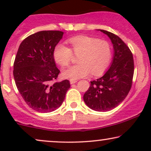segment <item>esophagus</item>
<instances>
[{
    "label": "esophagus",
    "instance_id": "34e87169",
    "mask_svg": "<svg viewBox=\"0 0 151 151\" xmlns=\"http://www.w3.org/2000/svg\"><path fill=\"white\" fill-rule=\"evenodd\" d=\"M70 84H74V83H77V81H76V80H70Z\"/></svg>",
    "mask_w": 151,
    "mask_h": 151
}]
</instances>
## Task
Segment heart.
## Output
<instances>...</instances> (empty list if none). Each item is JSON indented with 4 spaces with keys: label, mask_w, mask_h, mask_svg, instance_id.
Wrapping results in <instances>:
<instances>
[{
    "label": "heart",
    "mask_w": 151,
    "mask_h": 151,
    "mask_svg": "<svg viewBox=\"0 0 151 151\" xmlns=\"http://www.w3.org/2000/svg\"><path fill=\"white\" fill-rule=\"evenodd\" d=\"M68 42L71 50L62 43L55 46L53 56L55 62L65 67L69 65L73 52L78 56L79 64L65 69L62 75L70 80H77L91 73L94 76L103 74L110 65L111 49L106 41L97 38L80 35L70 38Z\"/></svg>",
    "instance_id": "1"
}]
</instances>
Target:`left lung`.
<instances>
[{
  "instance_id": "1",
  "label": "left lung",
  "mask_w": 151,
  "mask_h": 151,
  "mask_svg": "<svg viewBox=\"0 0 151 151\" xmlns=\"http://www.w3.org/2000/svg\"><path fill=\"white\" fill-rule=\"evenodd\" d=\"M111 41L114 56L108 70L101 77L91 81L83 99L88 107L96 111H108L125 99L131 86L134 72L133 55L128 46L115 34L98 30Z\"/></svg>"
}]
</instances>
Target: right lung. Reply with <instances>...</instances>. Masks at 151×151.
I'll return each mask as SVG.
<instances>
[{"label":"right lung","mask_w":151,"mask_h":151,"mask_svg":"<svg viewBox=\"0 0 151 151\" xmlns=\"http://www.w3.org/2000/svg\"><path fill=\"white\" fill-rule=\"evenodd\" d=\"M63 35L58 30L40 31L26 37L19 46L13 77L24 101L36 111L49 113L56 110L70 87L67 79L52 84L60 73L54 49Z\"/></svg>","instance_id":"obj_1"}]
</instances>
